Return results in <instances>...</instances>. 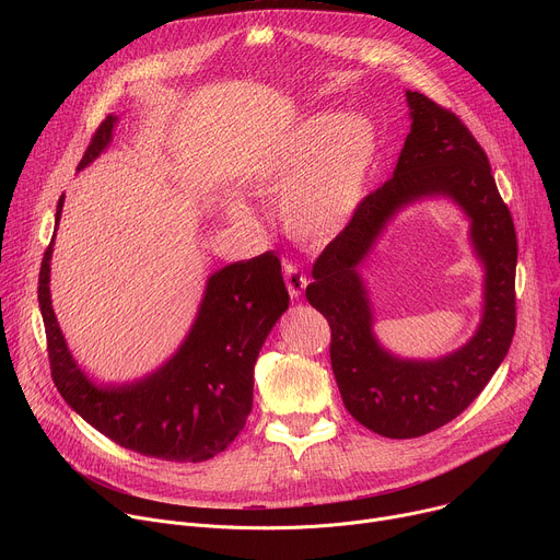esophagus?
<instances>
[{
  "label": "esophagus",
  "instance_id": "obj_1",
  "mask_svg": "<svg viewBox=\"0 0 560 560\" xmlns=\"http://www.w3.org/2000/svg\"><path fill=\"white\" fill-rule=\"evenodd\" d=\"M283 277H285V285H288V292L292 299H299L307 285V277L301 272V268L292 261L285 264V270H283Z\"/></svg>",
  "mask_w": 560,
  "mask_h": 560
}]
</instances>
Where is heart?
Wrapping results in <instances>:
<instances>
[{
  "label": "heart",
  "mask_w": 560,
  "mask_h": 560,
  "mask_svg": "<svg viewBox=\"0 0 560 560\" xmlns=\"http://www.w3.org/2000/svg\"><path fill=\"white\" fill-rule=\"evenodd\" d=\"M376 154V135L368 119L341 113H316L281 135L261 156L255 184L283 190L279 214L299 238L335 236L361 203ZM230 217L253 223L232 206Z\"/></svg>",
  "instance_id": "1"
}]
</instances>
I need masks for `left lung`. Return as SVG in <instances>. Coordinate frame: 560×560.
Returning a JSON list of instances; mask_svg holds the SVG:
<instances>
[{
	"label": "left lung",
	"mask_w": 560,
	"mask_h": 560,
	"mask_svg": "<svg viewBox=\"0 0 560 560\" xmlns=\"http://www.w3.org/2000/svg\"><path fill=\"white\" fill-rule=\"evenodd\" d=\"M412 130L394 175L357 206L348 225L312 266L310 305L330 324V361L346 410L387 439H415L456 419L503 363L516 330V230L488 154L458 115L423 93H406ZM452 196L472 219L487 264V312L469 345L439 362L387 355L371 335V313L355 272L384 221L421 196Z\"/></svg>",
	"instance_id": "left-lung-1"
}]
</instances>
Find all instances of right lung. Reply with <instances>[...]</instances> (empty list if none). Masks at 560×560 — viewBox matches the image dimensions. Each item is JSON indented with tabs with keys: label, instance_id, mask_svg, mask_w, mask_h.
Segmentation results:
<instances>
[{
	"label": "right lung",
	"instance_id": "right-lung-1",
	"mask_svg": "<svg viewBox=\"0 0 560 560\" xmlns=\"http://www.w3.org/2000/svg\"><path fill=\"white\" fill-rule=\"evenodd\" d=\"M115 124L117 117L108 115L97 126L79 171L110 143ZM61 208L63 195L55 225ZM50 255L52 242L42 259L37 299L50 376L63 401L104 436L143 456L199 463L223 452L246 425L259 350L290 303L281 261L264 253L214 272L188 339L162 370L132 385L97 387L72 361L57 326Z\"/></svg>",
	"mask_w": 560,
	"mask_h": 560
}]
</instances>
